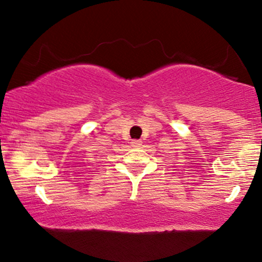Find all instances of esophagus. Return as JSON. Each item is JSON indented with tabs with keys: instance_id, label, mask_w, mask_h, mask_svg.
Here are the masks:
<instances>
[{
	"instance_id": "34e87169",
	"label": "esophagus",
	"mask_w": 262,
	"mask_h": 262,
	"mask_svg": "<svg viewBox=\"0 0 262 262\" xmlns=\"http://www.w3.org/2000/svg\"><path fill=\"white\" fill-rule=\"evenodd\" d=\"M132 146H140L141 145V140L140 139H134L132 140Z\"/></svg>"
}]
</instances>
